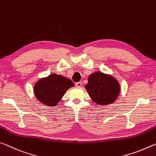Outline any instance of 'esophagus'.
<instances>
[{"label":"esophagus","mask_w":156,"mask_h":156,"mask_svg":"<svg viewBox=\"0 0 156 156\" xmlns=\"http://www.w3.org/2000/svg\"><path fill=\"white\" fill-rule=\"evenodd\" d=\"M81 85H82V83H81V82H77V83H75V86H76V87H78V88L81 87Z\"/></svg>","instance_id":"obj_1"}]
</instances>
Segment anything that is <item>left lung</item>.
<instances>
[{
	"mask_svg": "<svg viewBox=\"0 0 156 156\" xmlns=\"http://www.w3.org/2000/svg\"><path fill=\"white\" fill-rule=\"evenodd\" d=\"M86 90L92 100L100 106L113 104L118 98L120 85L115 78L109 74L95 72L88 76Z\"/></svg>",
	"mask_w": 156,
	"mask_h": 156,
	"instance_id": "1",
	"label": "left lung"
}]
</instances>
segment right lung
<instances>
[{
	"instance_id": "obj_1",
	"label": "right lung",
	"mask_w": 156,
	"mask_h": 156,
	"mask_svg": "<svg viewBox=\"0 0 156 156\" xmlns=\"http://www.w3.org/2000/svg\"><path fill=\"white\" fill-rule=\"evenodd\" d=\"M74 86L70 80L56 73L41 78L35 83L34 93L41 103L48 106H56L69 88Z\"/></svg>"
}]
</instances>
